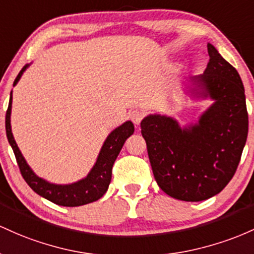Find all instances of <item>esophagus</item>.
Instances as JSON below:
<instances>
[{
    "instance_id": "esophagus-1",
    "label": "esophagus",
    "mask_w": 254,
    "mask_h": 254,
    "mask_svg": "<svg viewBox=\"0 0 254 254\" xmlns=\"http://www.w3.org/2000/svg\"><path fill=\"white\" fill-rule=\"evenodd\" d=\"M129 118L135 126H139L142 118H144V114H142V112H140V110H133V112L129 114Z\"/></svg>"
}]
</instances>
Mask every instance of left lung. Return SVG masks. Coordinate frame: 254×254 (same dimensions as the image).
Returning <instances> with one entry per match:
<instances>
[{
  "instance_id": "8db88e82",
  "label": "left lung",
  "mask_w": 254,
  "mask_h": 254,
  "mask_svg": "<svg viewBox=\"0 0 254 254\" xmlns=\"http://www.w3.org/2000/svg\"><path fill=\"white\" fill-rule=\"evenodd\" d=\"M207 54L204 73L181 81L192 101H212L198 121L181 127L173 116L150 114L140 124L158 186L184 201L206 200L227 186L249 133L246 97L238 70L210 43Z\"/></svg>"
}]
</instances>
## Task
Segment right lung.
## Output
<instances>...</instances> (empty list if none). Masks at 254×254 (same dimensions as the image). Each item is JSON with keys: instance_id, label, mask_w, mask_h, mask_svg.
<instances>
[{"instance_id": "1", "label": "right lung", "mask_w": 254, "mask_h": 254, "mask_svg": "<svg viewBox=\"0 0 254 254\" xmlns=\"http://www.w3.org/2000/svg\"><path fill=\"white\" fill-rule=\"evenodd\" d=\"M30 65L31 64L24 65V68L20 70L18 76L14 80L13 86L18 84L22 74ZM12 102L13 93L10 92L9 104H8V110L7 114H5V133H7L9 145L14 151V155H15L22 178L27 182L28 186L35 190L37 194L48 199L51 203L61 205V206H80V205L92 203V201H96L99 198H102L108 190L110 181H112V169L114 162L119 156L120 151H121L127 138H129L134 133L133 122L128 120V121L124 122L121 126L116 127L115 129L109 133V135L107 136L103 145H102L98 156H97L96 163L93 164V167L91 168L89 174L85 178H82L81 180L72 182V184H53V182L47 181L45 179L39 178L33 172L32 168L28 165L26 159L22 156L21 151L18 147V144H16L12 133V126H10Z\"/></svg>"}]
</instances>
